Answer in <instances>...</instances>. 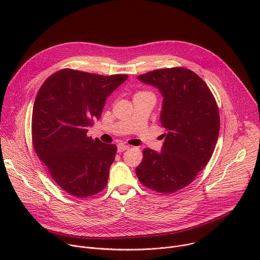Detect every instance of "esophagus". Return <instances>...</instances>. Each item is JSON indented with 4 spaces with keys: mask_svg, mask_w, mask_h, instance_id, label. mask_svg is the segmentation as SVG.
Segmentation results:
<instances>
[{
    "mask_svg": "<svg viewBox=\"0 0 260 260\" xmlns=\"http://www.w3.org/2000/svg\"><path fill=\"white\" fill-rule=\"evenodd\" d=\"M128 146L127 145H125V144H118V146H117V151L118 152H123L124 150H126V149H128Z\"/></svg>",
    "mask_w": 260,
    "mask_h": 260,
    "instance_id": "obj_1",
    "label": "esophagus"
}]
</instances>
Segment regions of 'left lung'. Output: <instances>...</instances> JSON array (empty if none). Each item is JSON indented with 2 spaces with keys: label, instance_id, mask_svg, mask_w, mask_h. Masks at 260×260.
<instances>
[{
  "label": "left lung",
  "instance_id": "left-lung-1",
  "mask_svg": "<svg viewBox=\"0 0 260 260\" xmlns=\"http://www.w3.org/2000/svg\"><path fill=\"white\" fill-rule=\"evenodd\" d=\"M138 79L159 90L160 122L167 133L160 152L143 150L136 174L147 188L173 193L189 185L214 152L220 128L217 103L204 80L188 69L154 70Z\"/></svg>",
  "mask_w": 260,
  "mask_h": 260
}]
</instances>
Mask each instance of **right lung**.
<instances>
[{"label":"right lung","mask_w":260,"mask_h":260,"mask_svg":"<svg viewBox=\"0 0 260 260\" xmlns=\"http://www.w3.org/2000/svg\"><path fill=\"white\" fill-rule=\"evenodd\" d=\"M127 78L63 69L37 93L31 117L35 151L71 196L87 198L106 187L117 147L87 137V127L100 119L107 98Z\"/></svg>","instance_id":"obj_1"}]
</instances>
